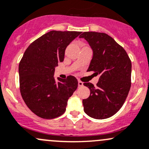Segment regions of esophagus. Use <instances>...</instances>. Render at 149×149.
I'll use <instances>...</instances> for the list:
<instances>
[{
  "label": "esophagus",
  "instance_id": "1",
  "mask_svg": "<svg viewBox=\"0 0 149 149\" xmlns=\"http://www.w3.org/2000/svg\"><path fill=\"white\" fill-rule=\"evenodd\" d=\"M78 85H79V87H81L83 86V85H84V83L81 82V81H79V82H78Z\"/></svg>",
  "mask_w": 149,
  "mask_h": 149
}]
</instances>
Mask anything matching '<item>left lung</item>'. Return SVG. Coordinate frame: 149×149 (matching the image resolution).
I'll list each match as a JSON object with an SVG mask.
<instances>
[{"instance_id": "left-lung-1", "label": "left lung", "mask_w": 149, "mask_h": 149, "mask_svg": "<svg viewBox=\"0 0 149 149\" xmlns=\"http://www.w3.org/2000/svg\"><path fill=\"white\" fill-rule=\"evenodd\" d=\"M87 40L93 58L87 71L99 75L97 86L84 85L90 95L83 100L84 112L95 119H105L116 113L126 101L131 88V62L123 48L104 33L84 32L79 36Z\"/></svg>"}]
</instances>
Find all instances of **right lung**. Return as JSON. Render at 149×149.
<instances>
[{
  "instance_id": "right-lung-1",
  "label": "right lung",
  "mask_w": 149,
  "mask_h": 149,
  "mask_svg": "<svg viewBox=\"0 0 149 149\" xmlns=\"http://www.w3.org/2000/svg\"><path fill=\"white\" fill-rule=\"evenodd\" d=\"M81 32L51 31L28 47L18 67L20 91L33 113L45 119L65 111L68 98L78 87L74 76L55 79V68L63 62L65 50Z\"/></svg>"
}]
</instances>
